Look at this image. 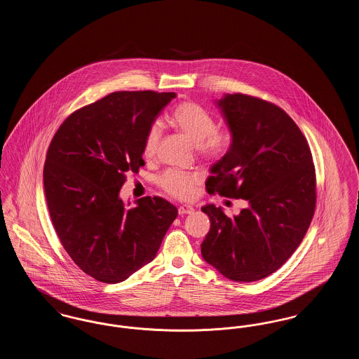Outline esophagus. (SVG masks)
I'll return each mask as SVG.
<instances>
[{
  "mask_svg": "<svg viewBox=\"0 0 359 359\" xmlns=\"http://www.w3.org/2000/svg\"><path fill=\"white\" fill-rule=\"evenodd\" d=\"M194 212V208L191 205H180L179 207V215H188V214H192Z\"/></svg>",
  "mask_w": 359,
  "mask_h": 359,
  "instance_id": "obj_1",
  "label": "esophagus"
}]
</instances>
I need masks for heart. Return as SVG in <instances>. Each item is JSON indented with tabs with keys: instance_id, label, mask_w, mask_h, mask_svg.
I'll list each match as a JSON object with an SVG mask.
<instances>
[{
	"instance_id": "1",
	"label": "heart",
	"mask_w": 359,
	"mask_h": 359,
	"mask_svg": "<svg viewBox=\"0 0 359 359\" xmlns=\"http://www.w3.org/2000/svg\"><path fill=\"white\" fill-rule=\"evenodd\" d=\"M170 122L172 128L196 145L198 152L205 160H221L230 149V133L223 129H217V122L212 114L199 103L188 101L177 104L170 116ZM160 137V126L157 123L151 125L142 144V154L145 158L152 160L156 157ZM198 184L199 177L196 175L176 170H168L158 177V186L161 189L172 198L180 201L191 199Z\"/></svg>"
}]
</instances>
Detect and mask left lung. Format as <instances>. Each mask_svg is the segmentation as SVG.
I'll return each mask as SVG.
<instances>
[{"label": "left lung", "mask_w": 359, "mask_h": 359, "mask_svg": "<svg viewBox=\"0 0 359 359\" xmlns=\"http://www.w3.org/2000/svg\"><path fill=\"white\" fill-rule=\"evenodd\" d=\"M218 106L233 140L205 189L249 205L233 217L202 208L211 221L202 256L224 277L250 283L276 272L304 238L316 207L315 165L307 138L277 104L236 93Z\"/></svg>", "instance_id": "8db88e82"}]
</instances>
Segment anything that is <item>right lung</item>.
Instances as JSON below:
<instances>
[{"label":"right lung","mask_w":359,"mask_h":359,"mask_svg":"<svg viewBox=\"0 0 359 359\" xmlns=\"http://www.w3.org/2000/svg\"><path fill=\"white\" fill-rule=\"evenodd\" d=\"M175 93L116 91L69 114L52 137L44 191L52 224L65 250L90 277L126 280L149 264L177 208L145 196L126 210L118 194L138 173L144 138Z\"/></svg>","instance_id":"add662e5"}]
</instances>
